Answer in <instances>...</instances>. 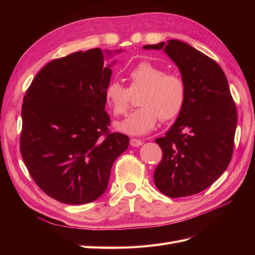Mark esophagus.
Segmentation results:
<instances>
[{"label": "esophagus", "mask_w": 255, "mask_h": 255, "mask_svg": "<svg viewBox=\"0 0 255 255\" xmlns=\"http://www.w3.org/2000/svg\"><path fill=\"white\" fill-rule=\"evenodd\" d=\"M129 143L132 146H140L143 143V141L140 139H136V138H132V139L129 140Z\"/></svg>", "instance_id": "1"}]
</instances>
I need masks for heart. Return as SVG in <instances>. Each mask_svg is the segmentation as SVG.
I'll return each instance as SVG.
<instances>
[{"label": "heart", "mask_w": 255, "mask_h": 255, "mask_svg": "<svg viewBox=\"0 0 255 255\" xmlns=\"http://www.w3.org/2000/svg\"><path fill=\"white\" fill-rule=\"evenodd\" d=\"M129 87L112 81L104 90V101L114 116L125 115L129 106L130 94L141 90L137 109L117 125L121 132L143 135L155 128L160 117L171 120L180 115L187 99L186 84L180 75L166 73L165 69L150 61H141L128 72Z\"/></svg>", "instance_id": "1"}]
</instances>
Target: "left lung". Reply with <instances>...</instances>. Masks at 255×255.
Masks as SVG:
<instances>
[{
  "label": "left lung",
  "mask_w": 255,
  "mask_h": 255,
  "mask_svg": "<svg viewBox=\"0 0 255 255\" xmlns=\"http://www.w3.org/2000/svg\"><path fill=\"white\" fill-rule=\"evenodd\" d=\"M163 50L186 84L184 109L155 141L163 159L154 171L157 189L170 198L201 192L226 171L234 148L236 106L220 66L188 43L170 39L146 44Z\"/></svg>",
  "instance_id": "8db88e82"
}]
</instances>
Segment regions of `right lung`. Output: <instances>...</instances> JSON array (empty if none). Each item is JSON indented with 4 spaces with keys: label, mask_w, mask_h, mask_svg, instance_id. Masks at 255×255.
Masks as SVG:
<instances>
[{
    "label": "right lung",
    "mask_w": 255,
    "mask_h": 255,
    "mask_svg": "<svg viewBox=\"0 0 255 255\" xmlns=\"http://www.w3.org/2000/svg\"><path fill=\"white\" fill-rule=\"evenodd\" d=\"M122 50L96 48L50 61L35 76L22 104L21 155L35 183L61 203L95 201L129 139L110 133L104 90L106 63Z\"/></svg>",
    "instance_id": "add662e5"
}]
</instances>
